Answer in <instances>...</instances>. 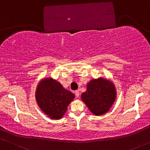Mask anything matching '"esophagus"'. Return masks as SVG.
Masks as SVG:
<instances>
[{
  "label": "esophagus",
  "instance_id": "obj_1",
  "mask_svg": "<svg viewBox=\"0 0 150 150\" xmlns=\"http://www.w3.org/2000/svg\"><path fill=\"white\" fill-rule=\"evenodd\" d=\"M75 96H76V97H80V92H79L78 90L75 91Z\"/></svg>",
  "mask_w": 150,
  "mask_h": 150
}]
</instances>
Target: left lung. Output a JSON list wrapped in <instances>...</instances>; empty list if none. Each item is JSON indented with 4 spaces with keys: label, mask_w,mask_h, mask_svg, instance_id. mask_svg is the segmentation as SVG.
Returning <instances> with one entry per match:
<instances>
[{
    "label": "left lung",
    "mask_w": 150,
    "mask_h": 150,
    "mask_svg": "<svg viewBox=\"0 0 150 150\" xmlns=\"http://www.w3.org/2000/svg\"><path fill=\"white\" fill-rule=\"evenodd\" d=\"M116 97V90L113 82L102 77L90 80L87 85V91L81 95L89 111L96 116L107 112Z\"/></svg>",
    "instance_id": "8db88e82"
}]
</instances>
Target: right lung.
Segmentation results:
<instances>
[{
    "label": "right lung",
    "instance_id": "1",
    "mask_svg": "<svg viewBox=\"0 0 150 150\" xmlns=\"http://www.w3.org/2000/svg\"><path fill=\"white\" fill-rule=\"evenodd\" d=\"M35 97L37 104L46 115L52 119H61L75 95L63 88L60 82L48 77L37 85Z\"/></svg>",
    "mask_w": 150,
    "mask_h": 150
}]
</instances>
